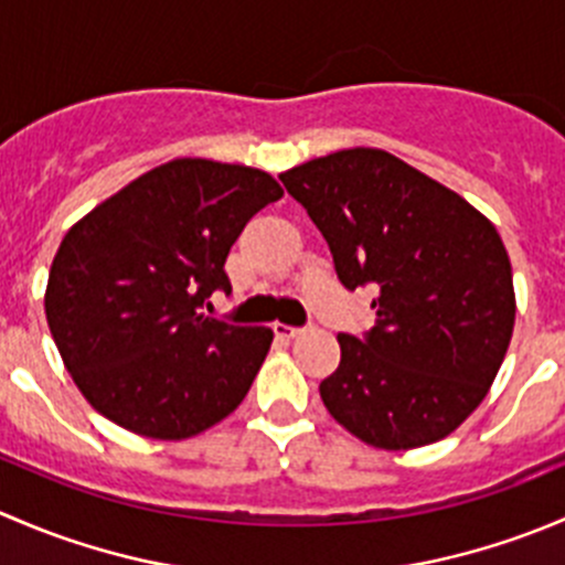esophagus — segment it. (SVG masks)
Instances as JSON below:
<instances>
[{
	"mask_svg": "<svg viewBox=\"0 0 565 565\" xmlns=\"http://www.w3.org/2000/svg\"><path fill=\"white\" fill-rule=\"evenodd\" d=\"M306 328H295V324H284V322H276L273 324V333L281 335V339H295V335L303 333Z\"/></svg>",
	"mask_w": 565,
	"mask_h": 565,
	"instance_id": "esophagus-1",
	"label": "esophagus"
}]
</instances>
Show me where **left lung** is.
I'll return each mask as SVG.
<instances>
[{"label":"left lung","instance_id":"left-lung-1","mask_svg":"<svg viewBox=\"0 0 565 565\" xmlns=\"http://www.w3.org/2000/svg\"><path fill=\"white\" fill-rule=\"evenodd\" d=\"M328 241L347 289L374 287V328L341 333L319 383L328 413L385 451L443 440L481 404L514 330L498 230L396 156L355 147L281 174Z\"/></svg>","mask_w":565,"mask_h":565}]
</instances>
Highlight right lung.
<instances>
[{"mask_svg":"<svg viewBox=\"0 0 565 565\" xmlns=\"http://www.w3.org/2000/svg\"><path fill=\"white\" fill-rule=\"evenodd\" d=\"M284 196L267 172L177 158L78 221L49 273L45 319L87 402L122 429L182 440L224 420L273 330L204 317L232 292L230 248Z\"/></svg>","mask_w":565,"mask_h":565,"instance_id":"obj_1","label":"right lung"}]
</instances>
